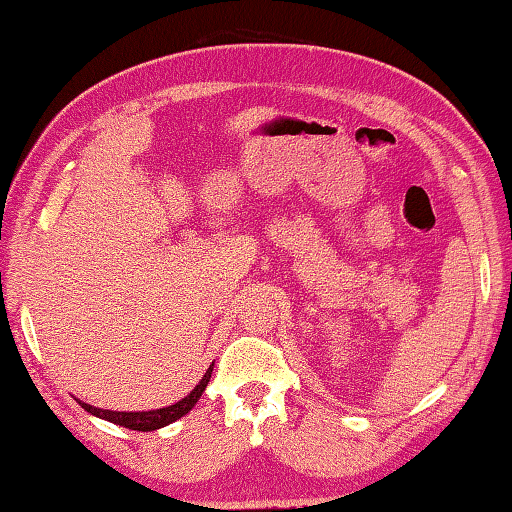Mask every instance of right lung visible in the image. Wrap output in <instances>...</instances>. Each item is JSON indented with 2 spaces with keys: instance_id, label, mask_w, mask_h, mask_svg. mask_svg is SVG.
Returning a JSON list of instances; mask_svg holds the SVG:
<instances>
[{
  "instance_id": "right-lung-1",
  "label": "right lung",
  "mask_w": 512,
  "mask_h": 512,
  "mask_svg": "<svg viewBox=\"0 0 512 512\" xmlns=\"http://www.w3.org/2000/svg\"><path fill=\"white\" fill-rule=\"evenodd\" d=\"M211 372H213V365L206 369V374L202 376L200 383L193 387L191 394H187L182 400H178L176 405L154 409V411H110V409L92 407V405H88V402H83L79 398H76V400H79V405L88 413H92V416L103 418L107 422H114V424H118V427L132 429V431H156V429L167 427V424H171V422H176L182 416H187V413L195 407V402L200 400L206 385H209Z\"/></svg>"
}]
</instances>
